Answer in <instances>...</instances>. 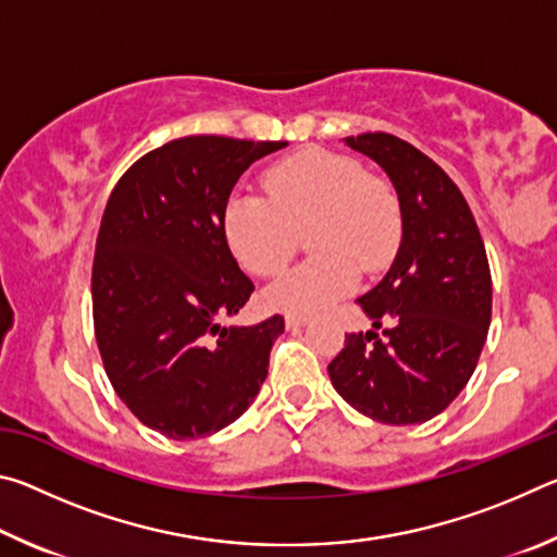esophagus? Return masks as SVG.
<instances>
[{
    "label": "esophagus",
    "instance_id": "obj_1",
    "mask_svg": "<svg viewBox=\"0 0 557 557\" xmlns=\"http://www.w3.org/2000/svg\"><path fill=\"white\" fill-rule=\"evenodd\" d=\"M285 324H287V329H299V326H307L309 324V319L307 317H287L285 319Z\"/></svg>",
    "mask_w": 557,
    "mask_h": 557
}]
</instances>
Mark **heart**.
<instances>
[{
	"label": "heart",
	"instance_id": "heart-1",
	"mask_svg": "<svg viewBox=\"0 0 557 557\" xmlns=\"http://www.w3.org/2000/svg\"><path fill=\"white\" fill-rule=\"evenodd\" d=\"M268 199L233 191L221 228L233 258L252 275L268 277L292 258L297 231H309L319 256L280 275L265 301L292 317H317L351 295L361 270L388 265L400 235V209L391 186L369 176L354 157L305 149L268 169Z\"/></svg>",
	"mask_w": 557,
	"mask_h": 557
}]
</instances>
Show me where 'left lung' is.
<instances>
[{
  "label": "left lung",
  "instance_id": "8db88e82",
  "mask_svg": "<svg viewBox=\"0 0 557 557\" xmlns=\"http://www.w3.org/2000/svg\"><path fill=\"white\" fill-rule=\"evenodd\" d=\"M346 145L388 174L403 238L385 277L358 297L373 329L346 336L329 379L366 418L418 425L457 398L482 356L492 322L484 240L457 184L420 149L388 132Z\"/></svg>",
  "mask_w": 557,
  "mask_h": 557
}]
</instances>
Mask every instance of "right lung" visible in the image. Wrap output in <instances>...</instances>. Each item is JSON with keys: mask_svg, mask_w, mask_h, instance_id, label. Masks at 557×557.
<instances>
[{"mask_svg": "<svg viewBox=\"0 0 557 557\" xmlns=\"http://www.w3.org/2000/svg\"><path fill=\"white\" fill-rule=\"evenodd\" d=\"M287 143L194 135L132 164L112 188L92 262V322L106 373L139 422L172 440L231 425L268 379L280 314L223 326L256 285L223 238L240 174Z\"/></svg>", "mask_w": 557, "mask_h": 557, "instance_id": "1", "label": "right lung"}]
</instances>
